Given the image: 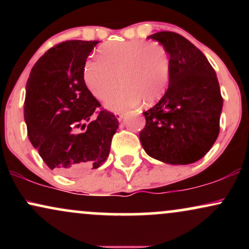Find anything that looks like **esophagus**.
<instances>
[{"label":"esophagus","instance_id":"1","mask_svg":"<svg viewBox=\"0 0 249 249\" xmlns=\"http://www.w3.org/2000/svg\"><path fill=\"white\" fill-rule=\"evenodd\" d=\"M115 116H116L117 121H118V122H122L123 118H124V113H121V112H117Z\"/></svg>","mask_w":249,"mask_h":249}]
</instances>
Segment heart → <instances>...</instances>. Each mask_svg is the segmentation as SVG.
<instances>
[{
  "mask_svg": "<svg viewBox=\"0 0 249 249\" xmlns=\"http://www.w3.org/2000/svg\"><path fill=\"white\" fill-rule=\"evenodd\" d=\"M171 62L166 48L160 43L142 39L111 42L98 49V59H88L83 79L91 93L105 101L115 91L118 79L123 87L113 93L105 107L124 111L142 102H158L170 82Z\"/></svg>",
  "mask_w": 249,
  "mask_h": 249,
  "instance_id": "obj_1",
  "label": "heart"
}]
</instances>
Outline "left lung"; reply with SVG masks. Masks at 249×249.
I'll return each instance as SVG.
<instances>
[{"mask_svg":"<svg viewBox=\"0 0 249 249\" xmlns=\"http://www.w3.org/2000/svg\"><path fill=\"white\" fill-rule=\"evenodd\" d=\"M148 37L166 48L171 72L165 95L142 112L146 125L139 139L157 160L192 164L218 138L222 97L216 73L206 56L179 34L160 31Z\"/></svg>","mask_w":249,"mask_h":249,"instance_id":"1","label":"left lung"}]
</instances>
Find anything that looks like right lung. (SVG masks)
Listing matches in <instances>:
<instances>
[{
  "label": "right lung",
  "mask_w": 249,
  "mask_h": 249,
  "mask_svg": "<svg viewBox=\"0 0 249 249\" xmlns=\"http://www.w3.org/2000/svg\"><path fill=\"white\" fill-rule=\"evenodd\" d=\"M98 41H67L51 48L27 82L24 121L33 146L48 167L79 176L107 160L119 123L101 107L83 79V68ZM79 129H84L82 133Z\"/></svg>",
  "instance_id": "obj_1"
}]
</instances>
